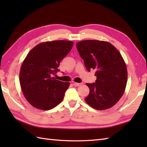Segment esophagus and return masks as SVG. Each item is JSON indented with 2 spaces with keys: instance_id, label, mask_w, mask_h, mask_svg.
<instances>
[{
  "instance_id": "1",
  "label": "esophagus",
  "mask_w": 147,
  "mask_h": 147,
  "mask_svg": "<svg viewBox=\"0 0 147 147\" xmlns=\"http://www.w3.org/2000/svg\"><path fill=\"white\" fill-rule=\"evenodd\" d=\"M82 83H76V82H74V86H81L82 85Z\"/></svg>"
}]
</instances>
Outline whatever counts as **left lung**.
Masks as SVG:
<instances>
[{
	"mask_svg": "<svg viewBox=\"0 0 147 147\" xmlns=\"http://www.w3.org/2000/svg\"><path fill=\"white\" fill-rule=\"evenodd\" d=\"M86 69L96 71L95 83H86L90 93L85 102L96 110L112 107L125 91L127 71L120 52L111 43L95 40L76 43Z\"/></svg>",
	"mask_w": 147,
	"mask_h": 147,
	"instance_id": "left-lung-1",
	"label": "left lung"
}]
</instances>
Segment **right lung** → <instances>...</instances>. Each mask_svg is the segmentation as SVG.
Returning <instances> with one entry per match:
<instances>
[{"label": "right lung", "instance_id": "right-lung-1", "mask_svg": "<svg viewBox=\"0 0 147 147\" xmlns=\"http://www.w3.org/2000/svg\"><path fill=\"white\" fill-rule=\"evenodd\" d=\"M73 42L55 40L39 43L33 48L22 63L20 82L27 101L34 107L48 111L62 101L70 83L53 77L61 61L70 52Z\"/></svg>", "mask_w": 147, "mask_h": 147}]
</instances>
